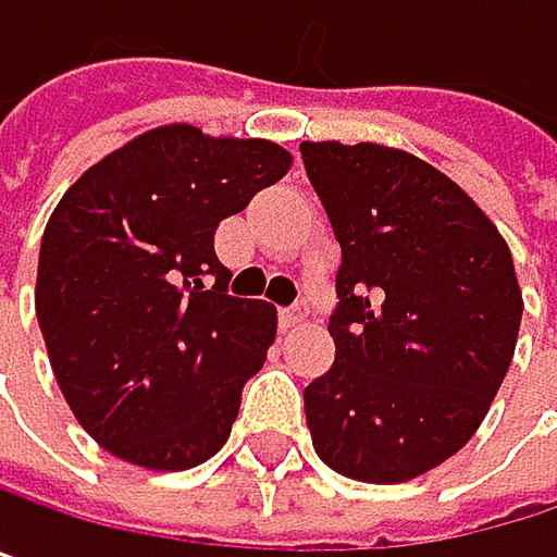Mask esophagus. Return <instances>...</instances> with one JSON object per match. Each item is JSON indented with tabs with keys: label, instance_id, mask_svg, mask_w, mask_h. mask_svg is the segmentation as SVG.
<instances>
[{
	"label": "esophagus",
	"instance_id": "1",
	"mask_svg": "<svg viewBox=\"0 0 557 557\" xmlns=\"http://www.w3.org/2000/svg\"><path fill=\"white\" fill-rule=\"evenodd\" d=\"M304 323H307V307H304V304L284 307V310H281V330H297V326H304Z\"/></svg>",
	"mask_w": 557,
	"mask_h": 557
}]
</instances>
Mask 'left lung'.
I'll use <instances>...</instances> for the list:
<instances>
[{"instance_id":"left-lung-1","label":"left lung","mask_w":557,"mask_h":557,"mask_svg":"<svg viewBox=\"0 0 557 557\" xmlns=\"http://www.w3.org/2000/svg\"><path fill=\"white\" fill-rule=\"evenodd\" d=\"M300 152L343 247L336 362L304 392L307 428L336 473L405 483L476 434L509 372L512 253L454 178L405 149L326 139Z\"/></svg>"}]
</instances>
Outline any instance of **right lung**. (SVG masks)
I'll return each instance as SVG.
<instances>
[{
  "label": "right lung",
  "mask_w": 557,
  "mask_h": 557,
  "mask_svg": "<svg viewBox=\"0 0 557 557\" xmlns=\"http://www.w3.org/2000/svg\"><path fill=\"white\" fill-rule=\"evenodd\" d=\"M290 162L270 139L169 123L103 156L51 211L38 326L67 408L113 457L169 473L224 447L276 310L227 294L214 231Z\"/></svg>",
  "instance_id": "obj_1"
}]
</instances>
